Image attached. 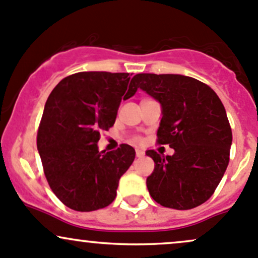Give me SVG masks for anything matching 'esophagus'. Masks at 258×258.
Masks as SVG:
<instances>
[{"mask_svg": "<svg viewBox=\"0 0 258 258\" xmlns=\"http://www.w3.org/2000/svg\"><path fill=\"white\" fill-rule=\"evenodd\" d=\"M144 155V152L142 149H136V157L137 158H142Z\"/></svg>", "mask_w": 258, "mask_h": 258, "instance_id": "34e87169", "label": "esophagus"}]
</instances>
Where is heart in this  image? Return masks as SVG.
I'll return each mask as SVG.
<instances>
[{
	"instance_id": "1",
	"label": "heart",
	"mask_w": 258,
	"mask_h": 258,
	"mask_svg": "<svg viewBox=\"0 0 258 258\" xmlns=\"http://www.w3.org/2000/svg\"><path fill=\"white\" fill-rule=\"evenodd\" d=\"M135 141H136V142H140L141 138H140V137H136V138H135Z\"/></svg>"
}]
</instances>
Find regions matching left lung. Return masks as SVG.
I'll list each match as a JSON object with an SVG mask.
<instances>
[{
    "mask_svg": "<svg viewBox=\"0 0 258 258\" xmlns=\"http://www.w3.org/2000/svg\"><path fill=\"white\" fill-rule=\"evenodd\" d=\"M161 104L158 144L172 155L147 151L155 163L147 187L163 207L186 211L211 198L228 168L233 141L224 105L211 87L181 75L140 73L131 81Z\"/></svg>",
    "mask_w": 258,
    "mask_h": 258,
    "instance_id": "left-lung-1",
    "label": "left lung"
}]
</instances>
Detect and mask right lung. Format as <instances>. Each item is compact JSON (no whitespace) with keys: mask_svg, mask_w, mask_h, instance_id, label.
I'll return each instance as SVG.
<instances>
[{"mask_svg":"<svg viewBox=\"0 0 258 258\" xmlns=\"http://www.w3.org/2000/svg\"><path fill=\"white\" fill-rule=\"evenodd\" d=\"M130 73L78 72L63 78L47 98L36 144L44 174L56 197L78 212L109 206L118 180L135 160V149L120 144L99 152L101 131L114 126L121 99L131 98Z\"/></svg>","mask_w":258,"mask_h":258,"instance_id":"right-lung-1","label":"right lung"}]
</instances>
